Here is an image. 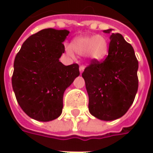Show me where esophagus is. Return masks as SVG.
Instances as JSON below:
<instances>
[{
    "instance_id": "34e87169",
    "label": "esophagus",
    "mask_w": 153,
    "mask_h": 153,
    "mask_svg": "<svg viewBox=\"0 0 153 153\" xmlns=\"http://www.w3.org/2000/svg\"><path fill=\"white\" fill-rule=\"evenodd\" d=\"M84 69H85V67L83 66V65H80L79 66V72L81 74L83 73V70H84Z\"/></svg>"
}]
</instances>
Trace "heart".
I'll return each instance as SVG.
<instances>
[{
  "instance_id": "b5f03b06",
  "label": "heart",
  "mask_w": 153,
  "mask_h": 153,
  "mask_svg": "<svg viewBox=\"0 0 153 153\" xmlns=\"http://www.w3.org/2000/svg\"><path fill=\"white\" fill-rule=\"evenodd\" d=\"M66 53L72 56L74 52L79 56H86L90 60H103L108 52V42L102 35L79 36L72 41L71 47L65 46Z\"/></svg>"
}]
</instances>
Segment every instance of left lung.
<instances>
[{
    "instance_id": "left-lung-1",
    "label": "left lung",
    "mask_w": 153,
    "mask_h": 153,
    "mask_svg": "<svg viewBox=\"0 0 153 153\" xmlns=\"http://www.w3.org/2000/svg\"><path fill=\"white\" fill-rule=\"evenodd\" d=\"M111 28L108 56L102 62L93 61L82 77L88 94V110L101 120L120 118L134 102L138 91V62L131 45Z\"/></svg>"
}]
</instances>
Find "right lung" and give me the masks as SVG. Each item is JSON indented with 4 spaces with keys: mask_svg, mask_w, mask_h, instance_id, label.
Segmentation results:
<instances>
[{
    "mask_svg": "<svg viewBox=\"0 0 153 153\" xmlns=\"http://www.w3.org/2000/svg\"><path fill=\"white\" fill-rule=\"evenodd\" d=\"M69 33L66 29H42L25 41L15 56L13 90L22 110L33 120L58 118L65 91L79 75V65H65L59 60Z\"/></svg>",
    "mask_w": 153,
    "mask_h": 153,
    "instance_id": "1",
    "label": "right lung"
}]
</instances>
